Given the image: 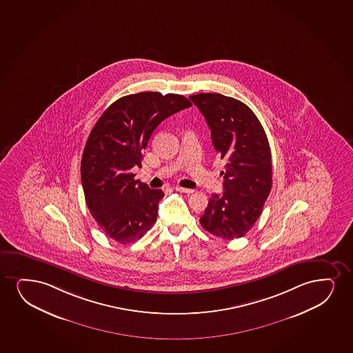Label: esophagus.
<instances>
[{
  "instance_id": "esophagus-1",
  "label": "esophagus",
  "mask_w": 353,
  "mask_h": 353,
  "mask_svg": "<svg viewBox=\"0 0 353 353\" xmlns=\"http://www.w3.org/2000/svg\"><path fill=\"white\" fill-rule=\"evenodd\" d=\"M175 190L179 191V192L188 193V194H190V193H193V190H190V188H179V186H176Z\"/></svg>"
}]
</instances>
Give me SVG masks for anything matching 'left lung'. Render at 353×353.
I'll use <instances>...</instances> for the list:
<instances>
[{"instance_id":"8db88e82","label":"left lung","mask_w":353,"mask_h":353,"mask_svg":"<svg viewBox=\"0 0 353 353\" xmlns=\"http://www.w3.org/2000/svg\"><path fill=\"white\" fill-rule=\"evenodd\" d=\"M190 99L211 130V139L224 162L222 194H212L201 227L232 240L245 236L263 212L272 188V162L268 137L253 111L236 99L201 93Z\"/></svg>"}]
</instances>
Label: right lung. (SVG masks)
<instances>
[{"instance_id": "1", "label": "right lung", "mask_w": 353, "mask_h": 353, "mask_svg": "<svg viewBox=\"0 0 353 353\" xmlns=\"http://www.w3.org/2000/svg\"><path fill=\"white\" fill-rule=\"evenodd\" d=\"M192 106L179 94L142 92L118 99L90 131L81 160L85 203L106 236L126 245L157 222L161 190L134 179L143 149L161 121Z\"/></svg>"}]
</instances>
